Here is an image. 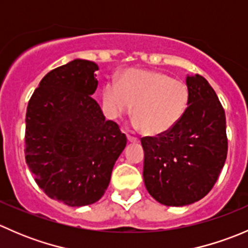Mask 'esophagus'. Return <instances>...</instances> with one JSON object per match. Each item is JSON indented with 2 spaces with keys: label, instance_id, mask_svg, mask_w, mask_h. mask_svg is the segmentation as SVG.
Returning <instances> with one entry per match:
<instances>
[{
  "label": "esophagus",
  "instance_id": "obj_1",
  "mask_svg": "<svg viewBox=\"0 0 248 248\" xmlns=\"http://www.w3.org/2000/svg\"><path fill=\"white\" fill-rule=\"evenodd\" d=\"M127 139H128V141L131 142H139V139L137 138V137L132 136V134H127Z\"/></svg>",
  "mask_w": 248,
  "mask_h": 248
}]
</instances>
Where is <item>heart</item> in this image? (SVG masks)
I'll list each match as a JSON object with an SVG mask.
<instances>
[{
	"instance_id": "b5f03b06",
	"label": "heart",
	"mask_w": 248,
	"mask_h": 248,
	"mask_svg": "<svg viewBox=\"0 0 248 248\" xmlns=\"http://www.w3.org/2000/svg\"><path fill=\"white\" fill-rule=\"evenodd\" d=\"M189 103L186 82L161 72L128 69L120 85H104L103 104L111 116L127 114L133 108V119L147 137L170 132L184 117Z\"/></svg>"
}]
</instances>
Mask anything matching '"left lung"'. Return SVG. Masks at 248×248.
<instances>
[{
  "label": "left lung",
  "mask_w": 248,
  "mask_h": 248,
  "mask_svg": "<svg viewBox=\"0 0 248 248\" xmlns=\"http://www.w3.org/2000/svg\"><path fill=\"white\" fill-rule=\"evenodd\" d=\"M189 103L168 133L144 137L147 192L167 206H184L204 198L219 176L228 151L226 114L204 77H187Z\"/></svg>",
  "instance_id": "obj_1"
}]
</instances>
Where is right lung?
<instances>
[{
  "instance_id": "1",
  "label": "right lung",
  "mask_w": 248,
  "mask_h": 248,
  "mask_svg": "<svg viewBox=\"0 0 248 248\" xmlns=\"http://www.w3.org/2000/svg\"><path fill=\"white\" fill-rule=\"evenodd\" d=\"M98 66L74 60L52 69L29 101L25 159L49 198L69 206L93 204L108 188L127 144L116 122L92 98Z\"/></svg>"
}]
</instances>
